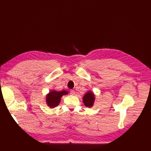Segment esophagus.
I'll return each mask as SVG.
<instances>
[{
	"mask_svg": "<svg viewBox=\"0 0 151 151\" xmlns=\"http://www.w3.org/2000/svg\"><path fill=\"white\" fill-rule=\"evenodd\" d=\"M70 94L72 95V96H74V95L75 94V91H74V90H71V91H70Z\"/></svg>",
	"mask_w": 151,
	"mask_h": 151,
	"instance_id": "34e87169",
	"label": "esophagus"
}]
</instances>
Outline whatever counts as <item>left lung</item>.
I'll list each match as a JSON object with an SVG mask.
<instances>
[{"label": "left lung", "instance_id": "8db88e82", "mask_svg": "<svg viewBox=\"0 0 151 151\" xmlns=\"http://www.w3.org/2000/svg\"><path fill=\"white\" fill-rule=\"evenodd\" d=\"M95 101V95L91 91H88L83 97V102L84 105L87 107H92Z\"/></svg>", "mask_w": 151, "mask_h": 151}]
</instances>
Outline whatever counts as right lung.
<instances>
[{
  "mask_svg": "<svg viewBox=\"0 0 151 151\" xmlns=\"http://www.w3.org/2000/svg\"><path fill=\"white\" fill-rule=\"evenodd\" d=\"M67 94H68V92L66 90L61 91L51 90L48 94H47L46 103L50 108H54L59 104L61 97Z\"/></svg>",
  "mask_w": 151,
  "mask_h": 151,
  "instance_id": "1",
  "label": "right lung"
}]
</instances>
